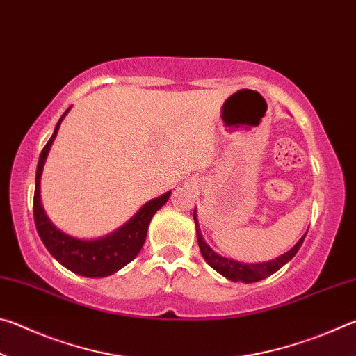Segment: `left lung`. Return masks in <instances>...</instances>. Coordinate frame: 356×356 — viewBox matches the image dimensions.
<instances>
[{"label":"left lung","instance_id":"left-lung-1","mask_svg":"<svg viewBox=\"0 0 356 356\" xmlns=\"http://www.w3.org/2000/svg\"><path fill=\"white\" fill-rule=\"evenodd\" d=\"M193 218H195V222H196L197 245H200L201 254H202L204 259H206L207 264L213 270H216V272H218L220 275L225 276V278L231 280L234 282H245V284H250V282L265 280V278H268L270 275L278 272L282 265H286L295 254H297L300 246L303 245V240L306 237V234H305V236L298 240L297 245H295L292 250H289L282 256L273 259V261L261 262V264H243V262L234 261V259H227V257H222L220 254H216V252L212 248H210V246L206 242H204V238L201 236V231H200V226H197L196 210H195V213H193Z\"/></svg>","mask_w":356,"mask_h":356}]
</instances>
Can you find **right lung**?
Wrapping results in <instances>:
<instances>
[{"label": "right lung", "mask_w": 356, "mask_h": 356, "mask_svg": "<svg viewBox=\"0 0 356 356\" xmlns=\"http://www.w3.org/2000/svg\"><path fill=\"white\" fill-rule=\"evenodd\" d=\"M69 110H65L61 119L58 120L55 131H53L51 138L45 144V147L42 149L39 156L33 202L34 222L45 248L50 251V254L59 264H63L70 272L86 276V278H104V276L116 273L118 270L125 267V265L134 261L138 256V252L141 251L144 242H146L150 220H152L156 210H160L165 206L166 201L170 200L171 191L144 204L122 227L111 232L110 236L95 240H80L59 231L48 220V216L44 212V207L40 204V176L42 170H44L47 155L50 152L51 144L56 138L59 125H61L63 119L69 113Z\"/></svg>", "instance_id": "1"}]
</instances>
